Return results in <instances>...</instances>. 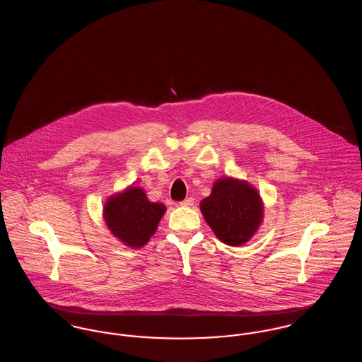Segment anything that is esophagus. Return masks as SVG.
Wrapping results in <instances>:
<instances>
[{
	"instance_id": "1",
	"label": "esophagus",
	"mask_w": 362,
	"mask_h": 362,
	"mask_svg": "<svg viewBox=\"0 0 362 362\" xmlns=\"http://www.w3.org/2000/svg\"><path fill=\"white\" fill-rule=\"evenodd\" d=\"M181 206L189 207L194 205V198H188V199H185V201H182L181 204H180Z\"/></svg>"
}]
</instances>
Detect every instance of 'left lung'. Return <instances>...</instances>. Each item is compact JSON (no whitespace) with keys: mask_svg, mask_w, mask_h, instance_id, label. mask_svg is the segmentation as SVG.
<instances>
[{"mask_svg":"<svg viewBox=\"0 0 362 362\" xmlns=\"http://www.w3.org/2000/svg\"><path fill=\"white\" fill-rule=\"evenodd\" d=\"M263 202L258 189L244 180L218 178L201 211L216 237L231 247L248 243L263 220Z\"/></svg>","mask_w":362,"mask_h":362,"instance_id":"obj_1","label":"left lung"}]
</instances>
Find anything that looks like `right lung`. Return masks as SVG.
Listing matches in <instances>:
<instances>
[{"instance_id": "obj_1", "label": "right lung", "mask_w": 362, "mask_h": 362, "mask_svg": "<svg viewBox=\"0 0 362 362\" xmlns=\"http://www.w3.org/2000/svg\"><path fill=\"white\" fill-rule=\"evenodd\" d=\"M165 213L163 204L151 202L141 187H128L105 201L103 218L111 234L129 248L148 244Z\"/></svg>"}]
</instances>
